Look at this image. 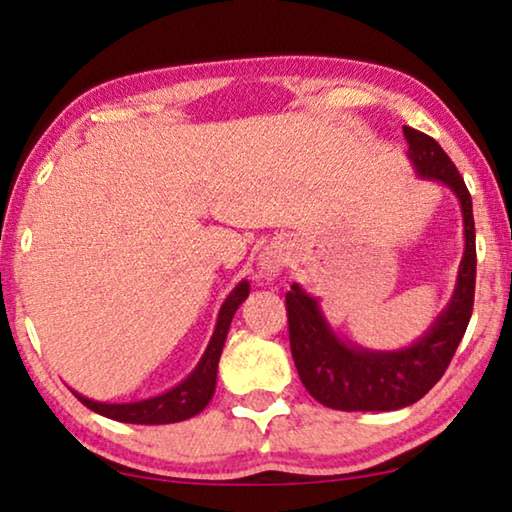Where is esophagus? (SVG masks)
<instances>
[{
	"mask_svg": "<svg viewBox=\"0 0 512 512\" xmlns=\"http://www.w3.org/2000/svg\"><path fill=\"white\" fill-rule=\"evenodd\" d=\"M282 264H285V250L280 243H269L257 257V273L264 280H273L280 273Z\"/></svg>",
	"mask_w": 512,
	"mask_h": 512,
	"instance_id": "34e87169",
	"label": "esophagus"
}]
</instances>
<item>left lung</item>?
Listing matches in <instances>:
<instances>
[{"mask_svg": "<svg viewBox=\"0 0 512 512\" xmlns=\"http://www.w3.org/2000/svg\"><path fill=\"white\" fill-rule=\"evenodd\" d=\"M402 131L409 144L407 158L418 177L441 183L460 202L464 253L455 289L421 338L407 347L379 352L340 338L317 296L294 282L285 299L292 356L305 391L329 409L395 411L421 400L446 372L474 310L476 227L469 190L453 160L430 135L409 126Z\"/></svg>", "mask_w": 512, "mask_h": 512, "instance_id": "8db88e82", "label": "left lung"}]
</instances>
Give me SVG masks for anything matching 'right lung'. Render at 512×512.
Returning <instances> with one entry per match:
<instances>
[{"instance_id":"obj_1","label":"right lung","mask_w":512,"mask_h":512,"mask_svg":"<svg viewBox=\"0 0 512 512\" xmlns=\"http://www.w3.org/2000/svg\"><path fill=\"white\" fill-rule=\"evenodd\" d=\"M248 294H250L248 280H241L239 285L227 294V299L218 310L216 329H213L207 349H204V354L200 361H197L193 372H190L186 379H181L177 386L167 388V391L158 395H151V398L133 400V402H98V400L85 398V395L78 391H73L75 398L85 404L87 409L119 423L165 425V423H179V421H186V418L197 416L211 402L213 393H216L218 361H220V354H223L227 331H230L234 312L239 310V305L248 299Z\"/></svg>"}]
</instances>
